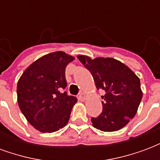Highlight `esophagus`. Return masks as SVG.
<instances>
[{
	"mask_svg": "<svg viewBox=\"0 0 160 160\" xmlns=\"http://www.w3.org/2000/svg\"><path fill=\"white\" fill-rule=\"evenodd\" d=\"M86 98H87V96H86V94H84L83 92L80 94V96H79V99H80V101H85V100H86Z\"/></svg>",
	"mask_w": 160,
	"mask_h": 160,
	"instance_id": "34e87169",
	"label": "esophagus"
}]
</instances>
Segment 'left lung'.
Returning a JSON list of instances; mask_svg holds the SVG:
<instances>
[{"instance_id":"left-lung-1","label":"left lung","mask_w":160,"mask_h":160,"mask_svg":"<svg viewBox=\"0 0 160 160\" xmlns=\"http://www.w3.org/2000/svg\"><path fill=\"white\" fill-rule=\"evenodd\" d=\"M77 57L90 71L98 90L105 92L101 96L103 111L98 117L92 118V126L104 132L126 126L136 114L142 98L140 79L128 67L113 58Z\"/></svg>"}]
</instances>
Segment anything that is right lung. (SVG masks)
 <instances>
[{"mask_svg":"<svg viewBox=\"0 0 160 160\" xmlns=\"http://www.w3.org/2000/svg\"><path fill=\"white\" fill-rule=\"evenodd\" d=\"M74 57L56 51L32 63L19 78L17 97L19 109L36 129L52 133L69 120L77 98L63 92L67 87L65 69Z\"/></svg>","mask_w":160,"mask_h":160,"instance_id":"obj_1","label":"right lung"}]
</instances>
